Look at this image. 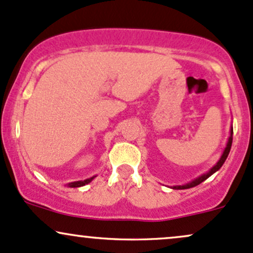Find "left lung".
<instances>
[{"label":"left lung","instance_id":"left-lung-1","mask_svg":"<svg viewBox=\"0 0 253 253\" xmlns=\"http://www.w3.org/2000/svg\"><path fill=\"white\" fill-rule=\"evenodd\" d=\"M232 141H233V127H231V136H229L228 142H227L226 148H225V150H223L222 155H221L220 160L217 161L216 165H214V166H212L211 169H209L208 172L204 173V174L201 175V177L196 178V179H194L192 181H190V183H188V184H185V185H177V186H173V189H174V190H184V189L194 188V186L198 185V184H201V183H202V181H204L206 179H208V178L211 177V174H214L215 172L218 171V169H220L221 167H222V165H223V163H225V161H226L227 157H228L229 150H231V147H232Z\"/></svg>","mask_w":253,"mask_h":253}]
</instances>
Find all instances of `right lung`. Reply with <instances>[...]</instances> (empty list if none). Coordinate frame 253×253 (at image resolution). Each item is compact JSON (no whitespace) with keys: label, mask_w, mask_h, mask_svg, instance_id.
<instances>
[{"label":"right lung","mask_w":253,"mask_h":253,"mask_svg":"<svg viewBox=\"0 0 253 253\" xmlns=\"http://www.w3.org/2000/svg\"><path fill=\"white\" fill-rule=\"evenodd\" d=\"M94 178H95V175H94V177H92V178H88V179L79 180V181H73V183L68 184V186H69V188H80V186H84V185H86V184L90 183V181L94 179Z\"/></svg>","instance_id":"add662e5"}]
</instances>
